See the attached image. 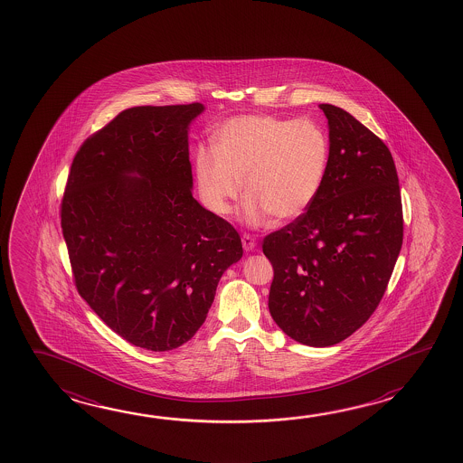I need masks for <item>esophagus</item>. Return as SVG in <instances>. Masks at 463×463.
<instances>
[{
    "label": "esophagus",
    "mask_w": 463,
    "mask_h": 463,
    "mask_svg": "<svg viewBox=\"0 0 463 463\" xmlns=\"http://www.w3.org/2000/svg\"><path fill=\"white\" fill-rule=\"evenodd\" d=\"M241 243H243L244 251H252L256 248V238L250 233H244L241 236Z\"/></svg>",
    "instance_id": "obj_1"
}]
</instances>
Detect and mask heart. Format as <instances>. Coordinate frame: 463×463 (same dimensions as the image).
Instances as JSON below:
<instances>
[{"label":"heart","mask_w":463,"mask_h":463,"mask_svg":"<svg viewBox=\"0 0 463 463\" xmlns=\"http://www.w3.org/2000/svg\"><path fill=\"white\" fill-rule=\"evenodd\" d=\"M328 165V135L317 122L241 116L220 128L215 150L197 152L195 177L202 203L215 215H227L244 187L241 217L261 225L269 215L290 222L308 211Z\"/></svg>","instance_id":"1"}]
</instances>
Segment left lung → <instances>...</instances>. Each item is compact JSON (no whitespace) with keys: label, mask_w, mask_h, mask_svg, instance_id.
<instances>
[{"label":"left lung","mask_w":463,"mask_h":463,"mask_svg":"<svg viewBox=\"0 0 463 463\" xmlns=\"http://www.w3.org/2000/svg\"><path fill=\"white\" fill-rule=\"evenodd\" d=\"M329 165L308 211L262 240L274 268L270 317L302 345H337L387 290L403 243V209L387 145L349 112L320 104Z\"/></svg>","instance_id":"8db88e82"}]
</instances>
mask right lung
Masks as SVG:
<instances>
[{
	"instance_id": "obj_1",
	"label": "right lung",
	"mask_w": 463,
	"mask_h": 463,
	"mask_svg": "<svg viewBox=\"0 0 463 463\" xmlns=\"http://www.w3.org/2000/svg\"><path fill=\"white\" fill-rule=\"evenodd\" d=\"M201 102L122 110L76 152L60 205L78 294L155 353L187 343L243 256L227 220L193 197L187 128Z\"/></svg>"
}]
</instances>
